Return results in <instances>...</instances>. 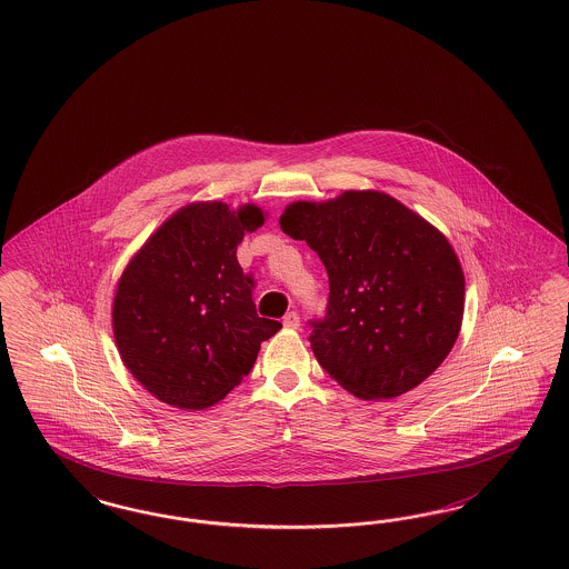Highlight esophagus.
I'll use <instances>...</instances> for the list:
<instances>
[{
    "label": "esophagus",
    "mask_w": 569,
    "mask_h": 569,
    "mask_svg": "<svg viewBox=\"0 0 569 569\" xmlns=\"http://www.w3.org/2000/svg\"><path fill=\"white\" fill-rule=\"evenodd\" d=\"M299 313L297 312H289L284 318H282V325H284V329L289 330H297L299 329Z\"/></svg>",
    "instance_id": "34e87169"
}]
</instances>
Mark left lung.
Listing matches in <instances>:
<instances>
[{"label": "left lung", "mask_w": 569, "mask_h": 569, "mask_svg": "<svg viewBox=\"0 0 569 569\" xmlns=\"http://www.w3.org/2000/svg\"><path fill=\"white\" fill-rule=\"evenodd\" d=\"M280 228L306 240L329 274L312 351L343 389L391 400L440 367L459 339L465 274L440 230L379 190L295 201Z\"/></svg>", "instance_id": "left-lung-1"}]
</instances>
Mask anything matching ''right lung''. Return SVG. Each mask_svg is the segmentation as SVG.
<instances>
[{
  "instance_id": "obj_1",
  "label": "right lung",
  "mask_w": 569,
  "mask_h": 569,
  "mask_svg": "<svg viewBox=\"0 0 569 569\" xmlns=\"http://www.w3.org/2000/svg\"><path fill=\"white\" fill-rule=\"evenodd\" d=\"M263 221L253 202H188L129 259L112 299V335L131 377L157 400L182 410L220 402L282 329L257 316L253 280L237 259L244 232Z\"/></svg>"
}]
</instances>
